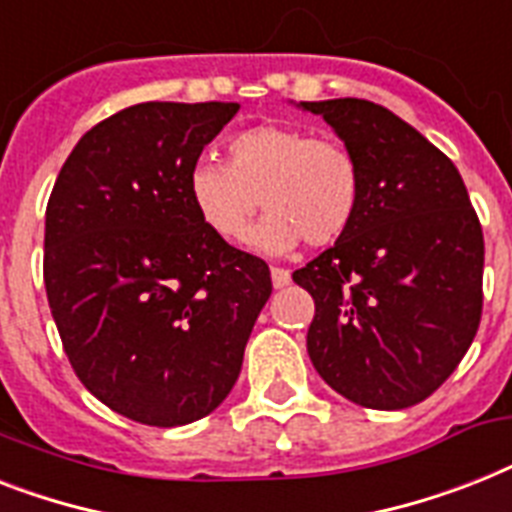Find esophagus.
Returning a JSON list of instances; mask_svg holds the SVG:
<instances>
[{"instance_id":"obj_1","label":"esophagus","mask_w":512,"mask_h":512,"mask_svg":"<svg viewBox=\"0 0 512 512\" xmlns=\"http://www.w3.org/2000/svg\"><path fill=\"white\" fill-rule=\"evenodd\" d=\"M270 278H273V286H276V289H284V286L292 284V273L286 268H270Z\"/></svg>"}]
</instances>
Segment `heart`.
<instances>
[{"label": "heart", "instance_id": "obj_1", "mask_svg": "<svg viewBox=\"0 0 512 512\" xmlns=\"http://www.w3.org/2000/svg\"><path fill=\"white\" fill-rule=\"evenodd\" d=\"M226 149L228 162L197 160L186 176L194 213L218 239L244 242L260 205L268 215L249 244L270 255H284L302 239L331 247L352 228L363 176L342 144L265 123L231 136Z\"/></svg>", "mask_w": 512, "mask_h": 512}]
</instances>
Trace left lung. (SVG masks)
<instances>
[{
    "label": "left lung",
    "instance_id": "left-lung-1",
    "mask_svg": "<svg viewBox=\"0 0 512 512\" xmlns=\"http://www.w3.org/2000/svg\"><path fill=\"white\" fill-rule=\"evenodd\" d=\"M360 165L352 228L294 270L315 299L307 355L334 392L373 410L418 405L450 378L481 321L484 234L458 168L386 107L299 102Z\"/></svg>",
    "mask_w": 512,
    "mask_h": 512
}]
</instances>
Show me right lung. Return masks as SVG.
I'll return each mask as SVG.
<instances>
[{"instance_id": "add662e5", "label": "right lung", "mask_w": 512, "mask_h": 512, "mask_svg": "<svg viewBox=\"0 0 512 512\" xmlns=\"http://www.w3.org/2000/svg\"><path fill=\"white\" fill-rule=\"evenodd\" d=\"M236 102H144L81 136L54 181L44 284L81 384L136 423L205 418L242 371L273 284L199 220L189 168Z\"/></svg>"}]
</instances>
